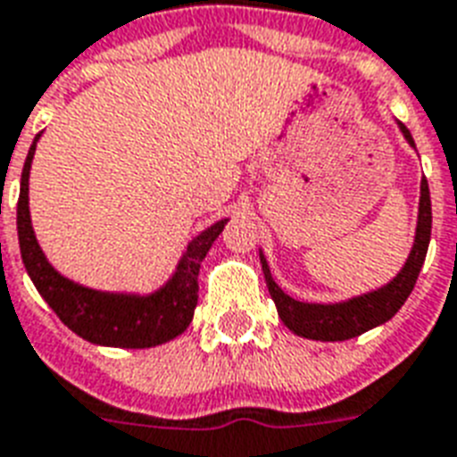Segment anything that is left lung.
I'll use <instances>...</instances> for the list:
<instances>
[{
	"mask_svg": "<svg viewBox=\"0 0 457 457\" xmlns=\"http://www.w3.org/2000/svg\"><path fill=\"white\" fill-rule=\"evenodd\" d=\"M398 129L403 138H405L410 148H414L412 134L407 131L405 124ZM431 239V198H429V184L422 179L420 184V211H417V228H414V242L407 256L405 266L400 268L398 275L391 283H386L378 290L364 292L357 297L345 299V302H299L290 297L283 287L275 283L268 261L263 252L261 256V268H263V278H266L268 292L278 306V316L283 323L295 333V336L309 337V340H326V343H337V340H350L357 337L367 330L381 326V323L391 321L398 313V309L405 304L410 297L417 275L422 270L424 259H427V249H429Z\"/></svg>",
	"mask_w": 457,
	"mask_h": 457,
	"instance_id": "obj_1",
	"label": "left lung"
}]
</instances>
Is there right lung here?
I'll return each mask as SVG.
<instances>
[{"mask_svg":"<svg viewBox=\"0 0 457 457\" xmlns=\"http://www.w3.org/2000/svg\"><path fill=\"white\" fill-rule=\"evenodd\" d=\"M28 151L26 165L21 172L19 208H16V228H19L21 259L26 266L35 290L52 306L66 328L76 336L103 347H127L144 350L155 345L170 343L189 328L194 309L198 302V270L205 253L218 239L228 218L213 222L211 228L198 232L182 252L174 273L158 290L153 292H107L96 290L66 278L52 266L35 237L30 205H28V179L33 165L35 148Z\"/></svg>","mask_w":457,"mask_h":457,"instance_id":"right-lung-1","label":"right lung"}]
</instances>
